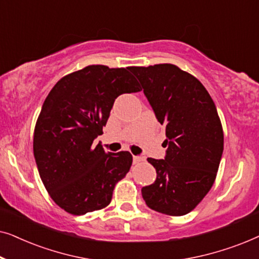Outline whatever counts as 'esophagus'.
I'll list each match as a JSON object with an SVG mask.
<instances>
[{
  "label": "esophagus",
  "mask_w": 259,
  "mask_h": 259,
  "mask_svg": "<svg viewBox=\"0 0 259 259\" xmlns=\"http://www.w3.org/2000/svg\"><path fill=\"white\" fill-rule=\"evenodd\" d=\"M141 161H144L143 157H138V155H134V157H133L134 164H139V162H141Z\"/></svg>",
  "instance_id": "34e87169"
}]
</instances>
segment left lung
<instances>
[{
	"label": "left lung",
	"instance_id": "left-lung-1",
	"mask_svg": "<svg viewBox=\"0 0 259 259\" xmlns=\"http://www.w3.org/2000/svg\"><path fill=\"white\" fill-rule=\"evenodd\" d=\"M166 128L165 159L148 158L157 179L141 189L152 210L189 213L213 185L224 150L217 108L199 80L171 63L130 67Z\"/></svg>",
	"mask_w": 259,
	"mask_h": 259
}]
</instances>
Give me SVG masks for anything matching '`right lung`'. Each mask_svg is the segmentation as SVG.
<instances>
[{
    "instance_id": "1",
    "label": "right lung",
    "mask_w": 259,
    "mask_h": 259,
    "mask_svg": "<svg viewBox=\"0 0 259 259\" xmlns=\"http://www.w3.org/2000/svg\"><path fill=\"white\" fill-rule=\"evenodd\" d=\"M140 91L130 67L92 65L63 76L49 92L35 125L34 157L49 196L68 213L107 206L116 183L130 171V152H105L93 141L115 99Z\"/></svg>"
}]
</instances>
